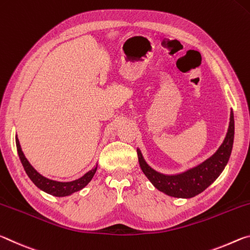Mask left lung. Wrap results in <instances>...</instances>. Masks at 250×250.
Instances as JSON below:
<instances>
[{
    "label": "left lung",
    "instance_id": "8db88e82",
    "mask_svg": "<svg viewBox=\"0 0 250 250\" xmlns=\"http://www.w3.org/2000/svg\"><path fill=\"white\" fill-rule=\"evenodd\" d=\"M234 114L230 112L228 132L217 152L205 162L182 174L165 175L156 171L146 163L141 150L137 148L138 162L143 173L158 190L171 197L191 198L205 190L222 174L230 157L232 144H234Z\"/></svg>",
    "mask_w": 250,
    "mask_h": 250
}]
</instances>
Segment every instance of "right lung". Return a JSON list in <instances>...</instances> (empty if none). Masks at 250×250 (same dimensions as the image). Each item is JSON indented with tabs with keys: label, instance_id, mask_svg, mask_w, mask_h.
<instances>
[{
	"label": "right lung",
	"instance_id": "1",
	"mask_svg": "<svg viewBox=\"0 0 250 250\" xmlns=\"http://www.w3.org/2000/svg\"><path fill=\"white\" fill-rule=\"evenodd\" d=\"M15 142H16V148H18V154L19 157L21 159V163L25 169L26 174L28 177H30L31 181L34 183L36 187H39L41 190L45 191V193L56 196V197H64V196L72 195L75 191L81 190L82 188H84L87 184L92 181L94 174L96 173L97 165L94 167L93 169L87 171L84 176H82L81 178L75 179V181L72 182H57L53 181V179L44 177L43 175H41L38 170H36L34 167H33L30 162L27 161L25 155L22 152L21 145H20L18 135L15 136Z\"/></svg>",
	"mask_w": 250,
	"mask_h": 250
}]
</instances>
